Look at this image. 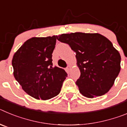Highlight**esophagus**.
<instances>
[{"instance_id": "34e87169", "label": "esophagus", "mask_w": 127, "mask_h": 127, "mask_svg": "<svg viewBox=\"0 0 127 127\" xmlns=\"http://www.w3.org/2000/svg\"><path fill=\"white\" fill-rule=\"evenodd\" d=\"M70 67H71V66H70V65H68V67H67V71L69 72V70H70Z\"/></svg>"}]
</instances>
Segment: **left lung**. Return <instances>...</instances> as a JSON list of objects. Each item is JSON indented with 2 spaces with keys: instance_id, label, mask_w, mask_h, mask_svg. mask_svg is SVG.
Returning <instances> with one entry per match:
<instances>
[{
  "instance_id": "obj_1",
  "label": "left lung",
  "mask_w": 127,
  "mask_h": 127,
  "mask_svg": "<svg viewBox=\"0 0 127 127\" xmlns=\"http://www.w3.org/2000/svg\"><path fill=\"white\" fill-rule=\"evenodd\" d=\"M76 53L81 75L76 84L83 95L94 98L111 89L120 71L121 57L111 41L99 33L76 32L57 36Z\"/></svg>"
}]
</instances>
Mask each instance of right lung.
<instances>
[{"label":"right lung","instance_id":"add662e5","mask_svg":"<svg viewBox=\"0 0 127 127\" xmlns=\"http://www.w3.org/2000/svg\"><path fill=\"white\" fill-rule=\"evenodd\" d=\"M57 37L31 38L13 56L16 80L27 94L36 99L48 100L58 95L67 77L64 69L53 67L52 53Z\"/></svg>","mask_w":127,"mask_h":127}]
</instances>
